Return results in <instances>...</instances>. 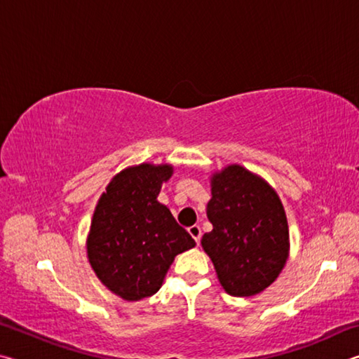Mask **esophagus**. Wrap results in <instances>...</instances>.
<instances>
[{"label":"esophagus","instance_id":"34e87169","mask_svg":"<svg viewBox=\"0 0 359 359\" xmlns=\"http://www.w3.org/2000/svg\"><path fill=\"white\" fill-rule=\"evenodd\" d=\"M188 233H190L191 238L196 241V244H199V241H201V228H199L198 224H193V226L188 228Z\"/></svg>","mask_w":359,"mask_h":359}]
</instances>
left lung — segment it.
Segmentation results:
<instances>
[{"instance_id":"left-lung-1","label":"left lung","mask_w":359,"mask_h":359,"mask_svg":"<svg viewBox=\"0 0 359 359\" xmlns=\"http://www.w3.org/2000/svg\"><path fill=\"white\" fill-rule=\"evenodd\" d=\"M208 218L201 239L217 278L231 296L264 291L290 257L288 220L277 191L258 174L228 165L210 175Z\"/></svg>"}]
</instances>
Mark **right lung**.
Returning <instances> with one entry per match:
<instances>
[{
	"instance_id": "add662e5",
	"label": "right lung",
	"mask_w": 359,
	"mask_h": 359,
	"mask_svg": "<svg viewBox=\"0 0 359 359\" xmlns=\"http://www.w3.org/2000/svg\"><path fill=\"white\" fill-rule=\"evenodd\" d=\"M172 172L168 163L125 168L95 208L87 236L88 263L111 293L128 302L155 294L174 258L196 245L156 199Z\"/></svg>"
}]
</instances>
